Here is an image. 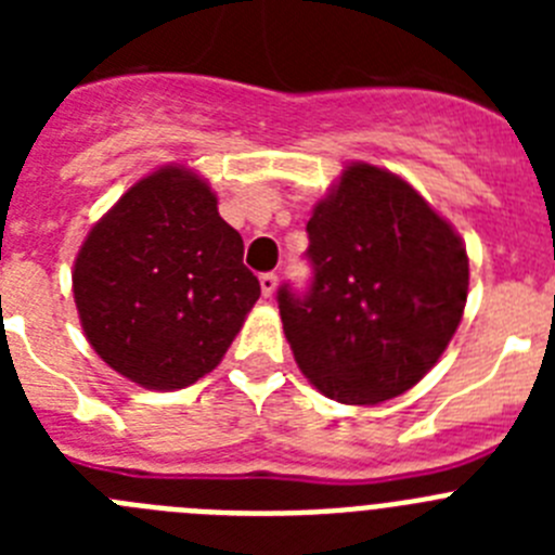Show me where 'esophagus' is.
Instances as JSON below:
<instances>
[{
  "instance_id": "esophagus-1",
  "label": "esophagus",
  "mask_w": 555,
  "mask_h": 555,
  "mask_svg": "<svg viewBox=\"0 0 555 555\" xmlns=\"http://www.w3.org/2000/svg\"><path fill=\"white\" fill-rule=\"evenodd\" d=\"M274 288H278V274H272V272L261 274V292H263V297H272Z\"/></svg>"
}]
</instances>
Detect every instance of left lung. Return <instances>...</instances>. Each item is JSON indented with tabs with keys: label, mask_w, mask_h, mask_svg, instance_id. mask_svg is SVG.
Returning a JSON list of instances; mask_svg holds the SVG:
<instances>
[{
	"label": "left lung",
	"mask_w": 555,
	"mask_h": 555,
	"mask_svg": "<svg viewBox=\"0 0 555 555\" xmlns=\"http://www.w3.org/2000/svg\"><path fill=\"white\" fill-rule=\"evenodd\" d=\"M306 294L278 292L302 375L331 400L375 405L420 384L464 313L461 235L403 178L350 164L308 219Z\"/></svg>",
	"instance_id": "left-lung-1"
}]
</instances>
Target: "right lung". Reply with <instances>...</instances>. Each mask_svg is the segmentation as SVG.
Wrapping results in <instances>:
<instances>
[{
    "label": "right lung",
    "mask_w": 555,
    "mask_h": 555,
    "mask_svg": "<svg viewBox=\"0 0 555 555\" xmlns=\"http://www.w3.org/2000/svg\"><path fill=\"white\" fill-rule=\"evenodd\" d=\"M217 194L183 166H164L91 228L75 261V302L96 356L155 391L217 370L261 283Z\"/></svg>",
    "instance_id": "add662e5"
}]
</instances>
